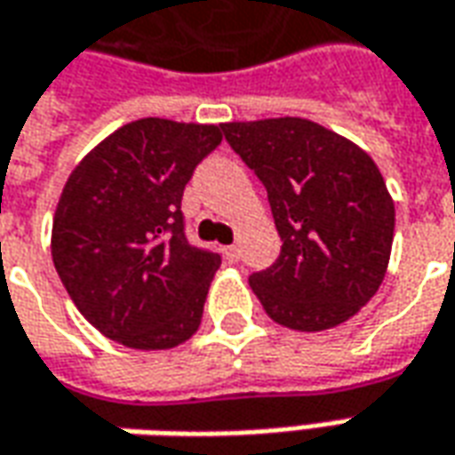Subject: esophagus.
<instances>
[{"instance_id":"esophagus-1","label":"esophagus","mask_w":455,"mask_h":455,"mask_svg":"<svg viewBox=\"0 0 455 455\" xmlns=\"http://www.w3.org/2000/svg\"><path fill=\"white\" fill-rule=\"evenodd\" d=\"M225 258H228V263H237V260H240V248H237V245L225 248Z\"/></svg>"}]
</instances>
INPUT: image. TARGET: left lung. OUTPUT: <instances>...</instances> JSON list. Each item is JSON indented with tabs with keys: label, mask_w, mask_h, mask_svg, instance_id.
<instances>
[{
	"label": "left lung",
	"mask_w": 455,
	"mask_h": 455,
	"mask_svg": "<svg viewBox=\"0 0 455 455\" xmlns=\"http://www.w3.org/2000/svg\"><path fill=\"white\" fill-rule=\"evenodd\" d=\"M225 140L267 190L283 248L250 288L300 333L350 320L380 288L395 207L371 155L306 117L225 122Z\"/></svg>",
	"instance_id": "8db88e82"
}]
</instances>
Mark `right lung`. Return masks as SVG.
<instances>
[{
    "label": "right lung",
    "instance_id": "add662e5",
    "mask_svg": "<svg viewBox=\"0 0 455 455\" xmlns=\"http://www.w3.org/2000/svg\"><path fill=\"white\" fill-rule=\"evenodd\" d=\"M222 124L145 117L90 149L64 182L52 260L72 303L124 348L190 340L220 255L185 237L182 192Z\"/></svg>",
    "mask_w": 455,
    "mask_h": 455
}]
</instances>
